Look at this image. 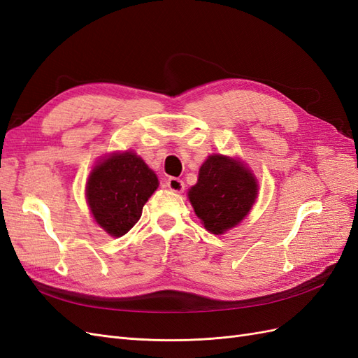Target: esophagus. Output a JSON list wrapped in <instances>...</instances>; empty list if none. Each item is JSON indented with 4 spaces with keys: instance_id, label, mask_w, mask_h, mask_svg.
Listing matches in <instances>:
<instances>
[{
    "instance_id": "1",
    "label": "esophagus",
    "mask_w": 358,
    "mask_h": 358,
    "mask_svg": "<svg viewBox=\"0 0 358 358\" xmlns=\"http://www.w3.org/2000/svg\"><path fill=\"white\" fill-rule=\"evenodd\" d=\"M167 188L173 192H182L185 189V183H183V180L179 178H170L167 180Z\"/></svg>"
}]
</instances>
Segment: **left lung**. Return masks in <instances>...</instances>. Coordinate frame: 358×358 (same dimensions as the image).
I'll return each instance as SVG.
<instances>
[{
  "label": "left lung",
  "instance_id": "1",
  "mask_svg": "<svg viewBox=\"0 0 358 358\" xmlns=\"http://www.w3.org/2000/svg\"><path fill=\"white\" fill-rule=\"evenodd\" d=\"M257 188L251 171L239 161L212 155L201 166L199 182L189 189L188 197L206 229L222 234L251 210Z\"/></svg>",
  "mask_w": 358,
  "mask_h": 358
}]
</instances>
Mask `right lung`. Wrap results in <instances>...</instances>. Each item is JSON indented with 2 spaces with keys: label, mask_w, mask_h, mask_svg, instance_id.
I'll use <instances>...</instances> for the list:
<instances>
[{
  "label": "right lung",
  "mask_w": 358,
  "mask_h": 358,
  "mask_svg": "<svg viewBox=\"0 0 358 358\" xmlns=\"http://www.w3.org/2000/svg\"><path fill=\"white\" fill-rule=\"evenodd\" d=\"M158 179L145 161L131 154H115L92 170L86 197L95 221L110 236L121 237L142 216Z\"/></svg>",
  "instance_id": "obj_1"
}]
</instances>
